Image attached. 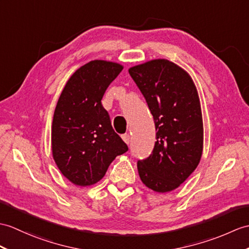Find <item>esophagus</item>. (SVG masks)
Here are the masks:
<instances>
[{
	"instance_id": "esophagus-1",
	"label": "esophagus",
	"mask_w": 249,
	"mask_h": 249,
	"mask_svg": "<svg viewBox=\"0 0 249 249\" xmlns=\"http://www.w3.org/2000/svg\"><path fill=\"white\" fill-rule=\"evenodd\" d=\"M122 139H123V141H124L126 144H129V141H130V136H129V134H124V135L122 136Z\"/></svg>"
}]
</instances>
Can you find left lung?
<instances>
[{
	"label": "left lung",
	"instance_id": "left-lung-1",
	"mask_svg": "<svg viewBox=\"0 0 249 249\" xmlns=\"http://www.w3.org/2000/svg\"><path fill=\"white\" fill-rule=\"evenodd\" d=\"M151 110L156 130L152 154L138 160L142 182L156 192L178 188L198 165L204 128L197 90L190 75L166 59L130 68Z\"/></svg>",
	"mask_w": 249,
	"mask_h": 249
}]
</instances>
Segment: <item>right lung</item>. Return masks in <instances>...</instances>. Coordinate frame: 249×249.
<instances>
[{
  "label": "right lung",
  "mask_w": 249,
  "mask_h": 249,
  "mask_svg": "<svg viewBox=\"0 0 249 249\" xmlns=\"http://www.w3.org/2000/svg\"><path fill=\"white\" fill-rule=\"evenodd\" d=\"M123 70L119 63L93 60L80 67L63 88L52 123V151L58 169L74 184L91 186L128 151L102 105L107 88Z\"/></svg>",
  "instance_id": "right-lung-1"
}]
</instances>
